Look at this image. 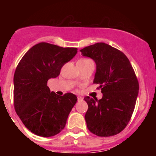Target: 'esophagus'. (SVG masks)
<instances>
[{
	"label": "esophagus",
	"mask_w": 156,
	"mask_h": 156,
	"mask_svg": "<svg viewBox=\"0 0 156 156\" xmlns=\"http://www.w3.org/2000/svg\"><path fill=\"white\" fill-rule=\"evenodd\" d=\"M82 100H83V98H82V97H80V96L78 97V101H81Z\"/></svg>",
	"instance_id": "esophagus-1"
}]
</instances>
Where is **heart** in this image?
<instances>
[{
    "label": "heart",
    "mask_w": 156,
    "mask_h": 156,
    "mask_svg": "<svg viewBox=\"0 0 156 156\" xmlns=\"http://www.w3.org/2000/svg\"><path fill=\"white\" fill-rule=\"evenodd\" d=\"M79 61H82V62H87V61H91V60H89V59H80Z\"/></svg>",
    "instance_id": "b5f03b06"
}]
</instances>
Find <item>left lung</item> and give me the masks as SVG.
<instances>
[{
	"label": "left lung",
	"mask_w": 156,
	"mask_h": 156,
	"mask_svg": "<svg viewBox=\"0 0 156 156\" xmlns=\"http://www.w3.org/2000/svg\"><path fill=\"white\" fill-rule=\"evenodd\" d=\"M96 64L93 82L100 84L103 98L85 97L88 104L85 120L89 131L98 136L120 133L129 122L135 108L139 82L129 60L122 52L98 42L80 50Z\"/></svg>",
	"instance_id": "1"
}]
</instances>
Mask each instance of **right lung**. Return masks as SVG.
<instances>
[{
	"mask_svg": "<svg viewBox=\"0 0 156 156\" xmlns=\"http://www.w3.org/2000/svg\"><path fill=\"white\" fill-rule=\"evenodd\" d=\"M76 48L40 42L30 48L14 76V104L25 126L36 135L50 137L65 127L78 98L72 93L58 96L50 91L48 80L60 74L64 64L76 55Z\"/></svg>",
	"mask_w": 156,
	"mask_h": 156,
	"instance_id": "right-lung-1",
	"label": "right lung"
}]
</instances>
